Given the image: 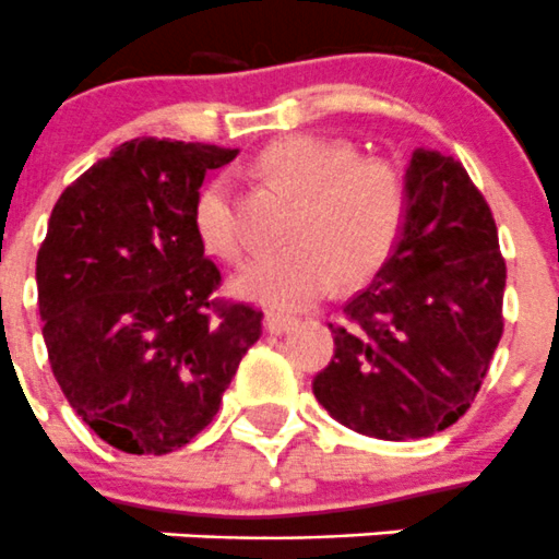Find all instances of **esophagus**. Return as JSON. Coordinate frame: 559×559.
<instances>
[{
    "label": "esophagus",
    "instance_id": "esophagus-1",
    "mask_svg": "<svg viewBox=\"0 0 559 559\" xmlns=\"http://www.w3.org/2000/svg\"><path fill=\"white\" fill-rule=\"evenodd\" d=\"M292 324H295V319L281 317V313H267V317H264V330H267L270 335L286 333V330H289Z\"/></svg>",
    "mask_w": 559,
    "mask_h": 559
}]
</instances>
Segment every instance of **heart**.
Returning a JSON list of instances; mask_svg holds the SVG:
<instances>
[{
	"label": "heart",
	"mask_w": 559,
	"mask_h": 559,
	"mask_svg": "<svg viewBox=\"0 0 559 559\" xmlns=\"http://www.w3.org/2000/svg\"><path fill=\"white\" fill-rule=\"evenodd\" d=\"M259 171L300 199L289 251L259 253L231 278L235 295L275 311H302L338 284H362L382 270L406 218V191L384 160L357 158L355 147L319 135H284L262 150ZM193 229L210 253L237 259L229 177H215L193 204Z\"/></svg>",
	"instance_id": "b5f03b06"
}]
</instances>
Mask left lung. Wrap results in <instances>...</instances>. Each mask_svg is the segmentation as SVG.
Here are the masks:
<instances>
[{
	"label": "left lung",
	"mask_w": 559,
	"mask_h": 559,
	"mask_svg": "<svg viewBox=\"0 0 559 559\" xmlns=\"http://www.w3.org/2000/svg\"><path fill=\"white\" fill-rule=\"evenodd\" d=\"M406 218L371 284L330 324L335 355L313 395L357 435L420 440L453 426L478 395L502 338L506 259L467 169L415 150Z\"/></svg>",
	"instance_id": "left-lung-1"
}]
</instances>
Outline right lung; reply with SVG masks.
<instances>
[{
	"label": "right lung",
	"instance_id": "add662e5",
	"mask_svg": "<svg viewBox=\"0 0 559 559\" xmlns=\"http://www.w3.org/2000/svg\"><path fill=\"white\" fill-rule=\"evenodd\" d=\"M237 150L133 139L53 204L37 251L48 362L75 415L124 453L164 456L215 417L262 311L215 300L193 204Z\"/></svg>",
	"mask_w": 559,
	"mask_h": 559
}]
</instances>
